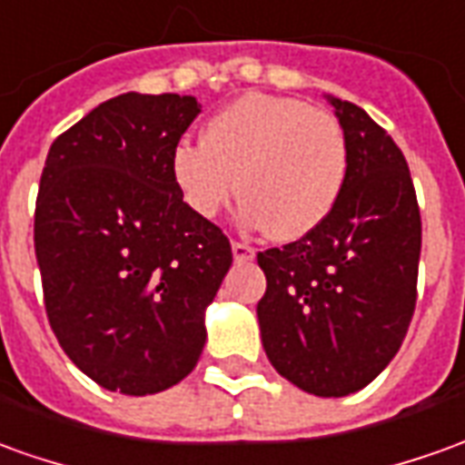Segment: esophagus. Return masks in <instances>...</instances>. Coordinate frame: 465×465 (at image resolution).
Wrapping results in <instances>:
<instances>
[{"label": "esophagus", "instance_id": "esophagus-1", "mask_svg": "<svg viewBox=\"0 0 465 465\" xmlns=\"http://www.w3.org/2000/svg\"><path fill=\"white\" fill-rule=\"evenodd\" d=\"M232 252H233V259H236L239 264H246V262H254V249H252L249 243L233 242L232 243Z\"/></svg>", "mask_w": 465, "mask_h": 465}]
</instances>
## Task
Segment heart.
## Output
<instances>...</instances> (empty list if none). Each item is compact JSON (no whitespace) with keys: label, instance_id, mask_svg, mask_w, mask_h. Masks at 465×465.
<instances>
[{"label":"heart","instance_id":"1","mask_svg":"<svg viewBox=\"0 0 465 465\" xmlns=\"http://www.w3.org/2000/svg\"><path fill=\"white\" fill-rule=\"evenodd\" d=\"M347 163L345 133L330 113L297 97L249 93L206 123L203 141L176 143L171 176L201 219L219 216L239 188L243 226L294 242L332 213Z\"/></svg>","mask_w":465,"mask_h":465}]
</instances>
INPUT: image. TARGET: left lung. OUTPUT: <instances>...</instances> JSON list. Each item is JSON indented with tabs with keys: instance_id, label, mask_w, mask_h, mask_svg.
I'll return each mask as SVG.
<instances>
[{
	"instance_id": "left-lung-1",
	"label": "left lung",
	"mask_w": 465,
	"mask_h": 465,
	"mask_svg": "<svg viewBox=\"0 0 465 465\" xmlns=\"http://www.w3.org/2000/svg\"><path fill=\"white\" fill-rule=\"evenodd\" d=\"M347 141L332 213L300 242L266 249L256 304L282 378L320 398L362 391L398 355L415 310L420 211L405 155L362 108L327 95Z\"/></svg>"
}]
</instances>
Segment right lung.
<instances>
[{"instance_id": "obj_1", "label": "right lung", "mask_w": 465, "mask_h": 465, "mask_svg": "<svg viewBox=\"0 0 465 465\" xmlns=\"http://www.w3.org/2000/svg\"><path fill=\"white\" fill-rule=\"evenodd\" d=\"M199 113L193 95L125 93L64 131L42 168L45 310L64 355L105 391H168L206 345V307L232 243L188 209L171 176V153Z\"/></svg>"}]
</instances>
